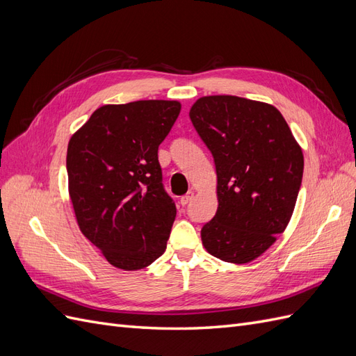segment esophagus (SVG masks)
<instances>
[{"label":"esophagus","mask_w":356,"mask_h":356,"mask_svg":"<svg viewBox=\"0 0 356 356\" xmlns=\"http://www.w3.org/2000/svg\"><path fill=\"white\" fill-rule=\"evenodd\" d=\"M193 199H195V191H188L187 195H184L179 199V202H181L182 207H186V204H188Z\"/></svg>","instance_id":"34e87169"}]
</instances>
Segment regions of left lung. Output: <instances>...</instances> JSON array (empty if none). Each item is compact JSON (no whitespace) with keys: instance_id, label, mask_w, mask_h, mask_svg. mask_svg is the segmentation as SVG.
Segmentation results:
<instances>
[{"instance_id":"left-lung-1","label":"left lung","mask_w":356,"mask_h":356,"mask_svg":"<svg viewBox=\"0 0 356 356\" xmlns=\"http://www.w3.org/2000/svg\"><path fill=\"white\" fill-rule=\"evenodd\" d=\"M190 118L217 170L218 208L203 225L202 243L222 261L250 263L276 242L293 217L303 152L272 104L202 96Z\"/></svg>"}]
</instances>
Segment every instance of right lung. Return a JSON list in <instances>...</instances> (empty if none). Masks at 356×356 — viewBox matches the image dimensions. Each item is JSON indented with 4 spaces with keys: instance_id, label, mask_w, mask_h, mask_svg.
<instances>
[{
    "instance_id": "1",
    "label": "right lung",
    "mask_w": 356,
    "mask_h": 356,
    "mask_svg": "<svg viewBox=\"0 0 356 356\" xmlns=\"http://www.w3.org/2000/svg\"><path fill=\"white\" fill-rule=\"evenodd\" d=\"M181 102L99 106L68 143V193L81 233L111 266L139 270L165 252L177 208L161 184L159 145Z\"/></svg>"
}]
</instances>
